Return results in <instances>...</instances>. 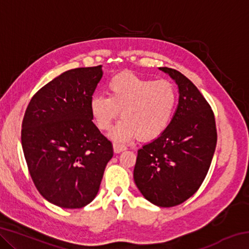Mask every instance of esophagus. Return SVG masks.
Here are the masks:
<instances>
[{
  "label": "esophagus",
  "mask_w": 249,
  "mask_h": 249,
  "mask_svg": "<svg viewBox=\"0 0 249 249\" xmlns=\"http://www.w3.org/2000/svg\"><path fill=\"white\" fill-rule=\"evenodd\" d=\"M124 150H126V146L117 144V142H115V144H114V153L119 154V153H121V151H124Z\"/></svg>",
  "instance_id": "1"
}]
</instances>
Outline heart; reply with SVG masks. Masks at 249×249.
<instances>
[{
  "label": "heart",
  "mask_w": 249,
  "mask_h": 249,
  "mask_svg": "<svg viewBox=\"0 0 249 249\" xmlns=\"http://www.w3.org/2000/svg\"><path fill=\"white\" fill-rule=\"evenodd\" d=\"M107 95L92 96L90 111L101 130L111 127L121 111L123 120L113 132V137L119 141L159 137L170 125L178 102L171 82L154 81L132 72L113 75L107 82Z\"/></svg>",
  "instance_id": "b5f03b06"
}]
</instances>
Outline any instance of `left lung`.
Masks as SVG:
<instances>
[{"label":"left lung","instance_id":"obj_1","mask_svg":"<svg viewBox=\"0 0 249 249\" xmlns=\"http://www.w3.org/2000/svg\"><path fill=\"white\" fill-rule=\"evenodd\" d=\"M178 84L179 103L170 125L138 150L134 180L155 205L171 208L199 190L215 151V117L197 88L179 71L159 68Z\"/></svg>","mask_w":249,"mask_h":249}]
</instances>
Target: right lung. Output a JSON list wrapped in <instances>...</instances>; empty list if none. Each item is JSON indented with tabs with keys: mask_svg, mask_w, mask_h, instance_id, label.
Masks as SVG:
<instances>
[{
	"mask_svg": "<svg viewBox=\"0 0 249 249\" xmlns=\"http://www.w3.org/2000/svg\"><path fill=\"white\" fill-rule=\"evenodd\" d=\"M102 66L66 71L36 92L22 123L33 182L50 203L80 209L98 195L113 145L93 124L90 100Z\"/></svg>",
	"mask_w": 249,
	"mask_h": 249,
	"instance_id": "obj_1",
	"label": "right lung"
}]
</instances>
